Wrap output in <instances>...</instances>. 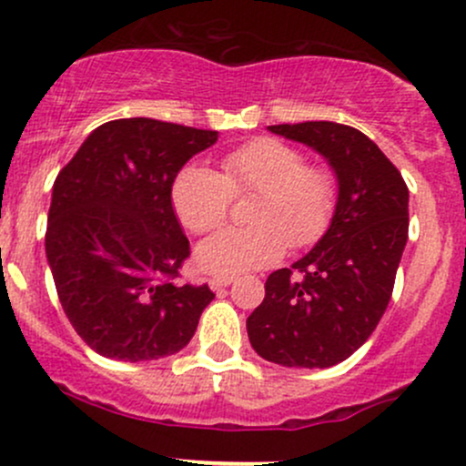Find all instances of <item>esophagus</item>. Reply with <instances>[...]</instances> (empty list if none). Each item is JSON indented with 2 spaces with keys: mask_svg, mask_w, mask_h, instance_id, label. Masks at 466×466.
<instances>
[{
  "mask_svg": "<svg viewBox=\"0 0 466 466\" xmlns=\"http://www.w3.org/2000/svg\"><path fill=\"white\" fill-rule=\"evenodd\" d=\"M232 282H234V276H215V278H210V287L212 289H223V287L232 285Z\"/></svg>",
  "mask_w": 466,
  "mask_h": 466,
  "instance_id": "obj_1",
  "label": "esophagus"
}]
</instances>
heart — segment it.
Returning <instances> with one entry per match:
<instances>
[{"label":"heart","mask_w":466,"mask_h":466,"mask_svg":"<svg viewBox=\"0 0 466 466\" xmlns=\"http://www.w3.org/2000/svg\"><path fill=\"white\" fill-rule=\"evenodd\" d=\"M258 192L243 229H226L197 248V263L212 274H238L276 263L287 245L318 243L333 221L337 177L276 137H256L221 159V175L186 166L173 184V206L190 232H215L228 221L232 199Z\"/></svg>","instance_id":"obj_1"}]
</instances>
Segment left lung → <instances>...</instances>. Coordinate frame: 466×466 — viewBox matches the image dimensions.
<instances>
[{"instance_id":"8db88e82","label":"left lung","mask_w":466,"mask_h":466,"mask_svg":"<svg viewBox=\"0 0 466 466\" xmlns=\"http://www.w3.org/2000/svg\"><path fill=\"white\" fill-rule=\"evenodd\" d=\"M267 129L322 155L339 195L315 248L267 278L265 300L248 318L251 349L287 368H330L386 313L408 243L410 192L397 166L352 127L319 120Z\"/></svg>"}]
</instances>
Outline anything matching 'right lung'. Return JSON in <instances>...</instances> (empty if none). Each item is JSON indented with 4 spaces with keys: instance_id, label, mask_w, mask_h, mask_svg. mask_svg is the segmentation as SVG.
Instances as JSON below:
<instances>
[{
    "instance_id": "right-lung-1",
    "label": "right lung",
    "mask_w": 466,
    "mask_h": 466,
    "mask_svg": "<svg viewBox=\"0 0 466 466\" xmlns=\"http://www.w3.org/2000/svg\"><path fill=\"white\" fill-rule=\"evenodd\" d=\"M217 131L153 117L100 125L58 173L46 256L58 300L89 349L109 360L175 355L195 335L210 287L179 285L190 243L173 181Z\"/></svg>"
}]
</instances>
